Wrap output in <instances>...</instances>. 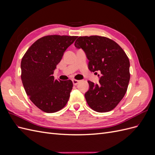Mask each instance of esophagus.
<instances>
[{
    "label": "esophagus",
    "mask_w": 155,
    "mask_h": 155,
    "mask_svg": "<svg viewBox=\"0 0 155 155\" xmlns=\"http://www.w3.org/2000/svg\"><path fill=\"white\" fill-rule=\"evenodd\" d=\"M72 82H73L74 85H77L79 83V80H77V79H73Z\"/></svg>",
    "instance_id": "obj_1"
}]
</instances>
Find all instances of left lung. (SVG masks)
Returning a JSON list of instances; mask_svg holds the SVG:
<instances>
[{
    "label": "left lung",
    "mask_w": 155,
    "mask_h": 155,
    "mask_svg": "<svg viewBox=\"0 0 155 155\" xmlns=\"http://www.w3.org/2000/svg\"><path fill=\"white\" fill-rule=\"evenodd\" d=\"M75 46L82 48L89 60L90 71L100 72L99 84L88 81L85 97L88 106L98 112L112 110L123 99L130 80L129 59L115 41L99 35L80 36Z\"/></svg>",
    "instance_id": "1"
}]
</instances>
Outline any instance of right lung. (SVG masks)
Returning a JSON list of instances; mask_svg holds the SVG:
<instances>
[{
	"instance_id": "obj_1",
	"label": "right lung",
	"mask_w": 155,
	"mask_h": 155,
	"mask_svg": "<svg viewBox=\"0 0 155 155\" xmlns=\"http://www.w3.org/2000/svg\"><path fill=\"white\" fill-rule=\"evenodd\" d=\"M77 37L44 36L33 43L22 58L21 77L26 94L43 112H58L67 104L72 81L58 80L52 75L64 51Z\"/></svg>"
}]
</instances>
